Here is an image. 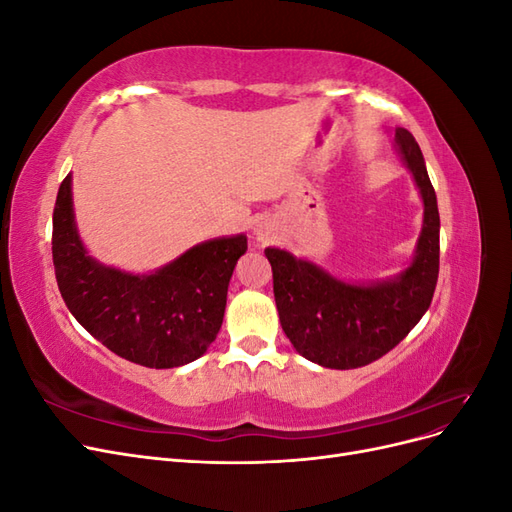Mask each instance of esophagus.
Instances as JSON below:
<instances>
[{"label":"esophagus","mask_w":512,"mask_h":512,"mask_svg":"<svg viewBox=\"0 0 512 512\" xmlns=\"http://www.w3.org/2000/svg\"><path fill=\"white\" fill-rule=\"evenodd\" d=\"M254 235H256V241L262 243V245L269 243L273 239V232H271V228L267 224H256Z\"/></svg>","instance_id":"obj_1"}]
</instances>
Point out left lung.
<instances>
[{"label": "left lung", "mask_w": 512, "mask_h": 512, "mask_svg": "<svg viewBox=\"0 0 512 512\" xmlns=\"http://www.w3.org/2000/svg\"><path fill=\"white\" fill-rule=\"evenodd\" d=\"M393 145L423 198V228L404 271L354 284L280 247L265 250L282 329L294 350L322 367L356 369L378 361L416 327L438 284L440 213L425 158L404 128H395Z\"/></svg>", "instance_id": "1"}]
</instances>
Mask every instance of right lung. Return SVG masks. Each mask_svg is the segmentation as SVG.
Wrapping results in <instances>:
<instances>
[{
    "label": "right lung",
    "instance_id": "add662e5",
    "mask_svg": "<svg viewBox=\"0 0 512 512\" xmlns=\"http://www.w3.org/2000/svg\"><path fill=\"white\" fill-rule=\"evenodd\" d=\"M247 250L245 235L190 247L151 273L106 267L89 256L74 220L72 175L53 211V265L72 316L121 359L170 369L203 356L224 320L228 282Z\"/></svg>",
    "mask_w": 512,
    "mask_h": 512
}]
</instances>
